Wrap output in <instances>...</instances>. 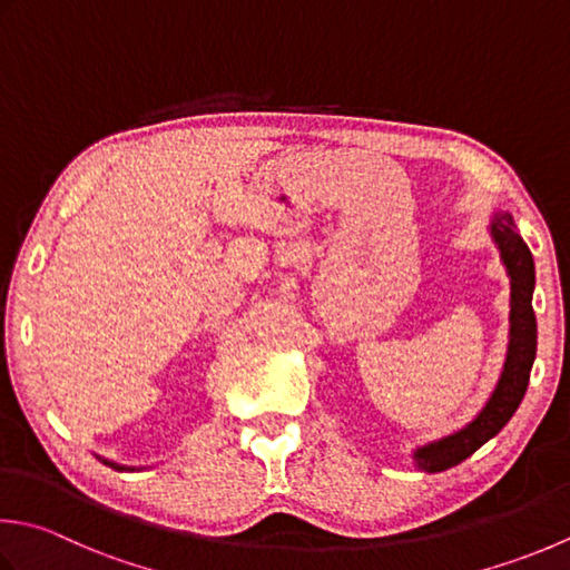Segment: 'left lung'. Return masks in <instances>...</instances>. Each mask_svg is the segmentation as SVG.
<instances>
[{"mask_svg":"<svg viewBox=\"0 0 570 570\" xmlns=\"http://www.w3.org/2000/svg\"><path fill=\"white\" fill-rule=\"evenodd\" d=\"M492 237L511 276V341L504 373H501L494 395L489 397L487 407L479 412L476 420L450 438L425 444L415 452V462L425 472H444L464 462L507 425L523 400V393H527L531 365L537 358V314L531 306L533 284H537L533 256L517 232L514 217L509 212L494 215Z\"/></svg>","mask_w":570,"mask_h":570,"instance_id":"1","label":"left lung"}]
</instances>
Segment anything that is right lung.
<instances>
[{
	"label": "right lung",
	"instance_id": "1",
	"mask_svg": "<svg viewBox=\"0 0 570 570\" xmlns=\"http://www.w3.org/2000/svg\"><path fill=\"white\" fill-rule=\"evenodd\" d=\"M106 462V460H104ZM106 464H110V466H116V470H128V466H120V464H114V462H106Z\"/></svg>",
	"mask_w": 570,
	"mask_h": 570
}]
</instances>
